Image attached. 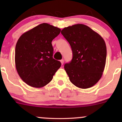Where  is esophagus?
<instances>
[{
  "instance_id": "34e87169",
  "label": "esophagus",
  "mask_w": 122,
  "mask_h": 122,
  "mask_svg": "<svg viewBox=\"0 0 122 122\" xmlns=\"http://www.w3.org/2000/svg\"><path fill=\"white\" fill-rule=\"evenodd\" d=\"M60 62H61V64H62V65H63V64H64V60H60Z\"/></svg>"
}]
</instances>
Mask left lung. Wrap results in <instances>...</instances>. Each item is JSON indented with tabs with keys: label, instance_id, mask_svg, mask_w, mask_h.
Here are the masks:
<instances>
[{
	"label": "left lung",
	"instance_id": "1",
	"mask_svg": "<svg viewBox=\"0 0 122 122\" xmlns=\"http://www.w3.org/2000/svg\"><path fill=\"white\" fill-rule=\"evenodd\" d=\"M61 34L69 43L73 53L72 61L64 65L70 81L82 89L92 87L102 77L106 65L104 40L83 24L64 28Z\"/></svg>",
	"mask_w": 122,
	"mask_h": 122
}]
</instances>
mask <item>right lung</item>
Instances as JSON below:
<instances>
[{"label": "right lung", "mask_w": 122, "mask_h": 122, "mask_svg": "<svg viewBox=\"0 0 122 122\" xmlns=\"http://www.w3.org/2000/svg\"><path fill=\"white\" fill-rule=\"evenodd\" d=\"M61 29L43 23L23 33L15 47V62L20 77L27 85L41 88L49 83L61 66L53 58V40Z\"/></svg>", "instance_id": "add662e5"}]
</instances>
